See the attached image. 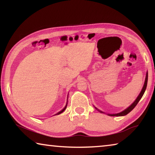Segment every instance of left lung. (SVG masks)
<instances>
[{
  "label": "left lung",
  "instance_id": "1",
  "mask_svg": "<svg viewBox=\"0 0 155 155\" xmlns=\"http://www.w3.org/2000/svg\"><path fill=\"white\" fill-rule=\"evenodd\" d=\"M147 83H148V72H146L145 82H144V85H143V86L142 90H141L140 94H139V96H137V98H136L135 101L134 102H133V103L132 104H131L128 107V108H127L125 110H124V111H122V112L118 113V114H108V115H110V116H124V115H127V114H128V113H130L131 111H132V110H133V109L135 108V106L137 105V103H139V101H140V99L141 98V97L143 96V94H144V92H145V91H146V87H147ZM95 108H96L97 110H98V111L99 112L103 113V114L104 113V112H103L102 111H101V110H99V109H97L96 107H95Z\"/></svg>",
  "mask_w": 155,
  "mask_h": 155
}]
</instances>
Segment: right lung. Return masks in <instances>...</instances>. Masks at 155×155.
Returning <instances> with one entry per match:
<instances>
[{"label":"right lung","mask_w":155,"mask_h":155,"mask_svg":"<svg viewBox=\"0 0 155 155\" xmlns=\"http://www.w3.org/2000/svg\"><path fill=\"white\" fill-rule=\"evenodd\" d=\"M67 103H68V102H67ZM67 104H68V103H66V105H65V107H64V109H63L61 110V111H59V112H58V113H57V114H55V115H59V114H61V113H62V112H64V111H65V109H66V107H67Z\"/></svg>","instance_id":"right-lung-1"}]
</instances>
